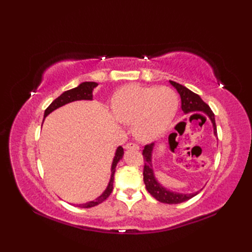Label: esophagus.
I'll return each instance as SVG.
<instances>
[{
  "label": "esophagus",
  "mask_w": 252,
  "mask_h": 252,
  "mask_svg": "<svg viewBox=\"0 0 252 252\" xmlns=\"http://www.w3.org/2000/svg\"><path fill=\"white\" fill-rule=\"evenodd\" d=\"M125 149H134V150H139L140 149V146L138 144H135V143H127L126 145H125Z\"/></svg>",
  "instance_id": "obj_1"
}]
</instances>
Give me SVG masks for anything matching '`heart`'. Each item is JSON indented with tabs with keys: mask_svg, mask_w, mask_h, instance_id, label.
I'll list each match as a JSON object with an SVG mask.
<instances>
[{
	"mask_svg": "<svg viewBox=\"0 0 252 252\" xmlns=\"http://www.w3.org/2000/svg\"><path fill=\"white\" fill-rule=\"evenodd\" d=\"M179 96L169 87L127 85L114 94L112 108L121 123L133 124V132L143 142L161 136L178 111Z\"/></svg>",
	"mask_w": 252,
	"mask_h": 252,
	"instance_id": "heart-1",
	"label": "heart"
}]
</instances>
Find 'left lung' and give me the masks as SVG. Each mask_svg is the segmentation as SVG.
I'll return each mask as SVG.
<instances>
[{
	"mask_svg": "<svg viewBox=\"0 0 252 252\" xmlns=\"http://www.w3.org/2000/svg\"><path fill=\"white\" fill-rule=\"evenodd\" d=\"M171 85L175 87V89L178 90V93L180 94L181 96V101H182V110L185 113L189 112H194V111H202L207 114L208 118L210 119L211 123L213 125V132H215V135H218L217 132V125H216V120H215V113L212 112L209 106L206 104L200 95H197L196 94L192 93L191 90H189L185 86L181 85L179 83H175L173 81H169ZM177 133H171L169 135V143L171 140L174 139V136ZM155 147V143H151L149 145H146L144 147L143 150V157H144V183L145 186H146L147 191L155 197L156 200L161 203L165 204H180L183 202H186L190 199H192L193 196H195L197 193H199L201 190L193 193H189V194H184V193H177V192H172L170 190H167L165 187H163L158 180L155 177L154 169H152V150H154Z\"/></svg>",
	"mask_w": 252,
	"mask_h": 252,
	"instance_id": "1",
	"label": "left lung"
}]
</instances>
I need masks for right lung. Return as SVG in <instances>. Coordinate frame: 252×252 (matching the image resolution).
Listing matches in <instances>:
<instances>
[{
	"label": "right lung",
	"mask_w": 252,
	"mask_h": 252,
	"mask_svg": "<svg viewBox=\"0 0 252 252\" xmlns=\"http://www.w3.org/2000/svg\"><path fill=\"white\" fill-rule=\"evenodd\" d=\"M96 86L97 84L95 82H83L78 87L65 91V93H63L59 97H57L56 100L46 108L44 113V118H46L50 112L58 109L59 107H62V106L65 104H68L73 101H80V100H93V90ZM123 155H124V149L122 148V146H119L116 151V156L113 158V162L111 165L110 181L108 183L107 188L105 189V191L100 196L96 197L94 201H90L85 204H79L77 205L78 207L90 208V207H94V206L101 204L102 202H104L106 199H107V197L110 195V193L112 192V189H113L114 172H116L117 164L119 163L120 159L123 158Z\"/></svg>",
	"instance_id": "right-lung-1"
}]
</instances>
